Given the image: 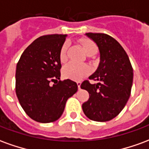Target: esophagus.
<instances>
[{"mask_svg": "<svg viewBox=\"0 0 149 149\" xmlns=\"http://www.w3.org/2000/svg\"><path fill=\"white\" fill-rule=\"evenodd\" d=\"M77 84L78 88L80 89V88H81V82H80V81H77Z\"/></svg>", "mask_w": 149, "mask_h": 149, "instance_id": "obj_1", "label": "esophagus"}]
</instances>
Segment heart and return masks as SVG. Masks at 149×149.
<instances>
[{
	"label": "heart",
	"instance_id": "obj_1",
	"mask_svg": "<svg viewBox=\"0 0 149 149\" xmlns=\"http://www.w3.org/2000/svg\"><path fill=\"white\" fill-rule=\"evenodd\" d=\"M79 43L84 48V52L89 56H94L98 52V47L97 44L92 40L85 37H82L79 39ZM69 44L68 42H65L62 45L60 53L59 59L61 62H65L68 59V49ZM89 68L85 65H77L74 62H70L65 65L63 68L62 73L64 77L66 79H70L73 81H79L88 74Z\"/></svg>",
	"mask_w": 149,
	"mask_h": 149
}]
</instances>
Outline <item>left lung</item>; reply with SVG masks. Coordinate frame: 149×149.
<instances>
[{"mask_svg":"<svg viewBox=\"0 0 149 149\" xmlns=\"http://www.w3.org/2000/svg\"><path fill=\"white\" fill-rule=\"evenodd\" d=\"M97 44L100 61L97 71L89 77L98 83L83 81L81 88L89 93L82 104L83 112L92 120H112L125 108L131 94L133 69L127 53L117 40L104 33H88Z\"/></svg>","mask_w":149,"mask_h":149,"instance_id":"1","label":"left lung"}]
</instances>
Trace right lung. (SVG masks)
<instances>
[{
	"instance_id": "add662e5",
	"label": "right lung",
	"mask_w": 149,
	"mask_h": 149,
	"mask_svg": "<svg viewBox=\"0 0 149 149\" xmlns=\"http://www.w3.org/2000/svg\"><path fill=\"white\" fill-rule=\"evenodd\" d=\"M66 37L63 34L40 37L26 48L17 65L18 100L25 113L40 123L58 120L67 100L77 91L74 81H60L59 53Z\"/></svg>"
}]
</instances>
